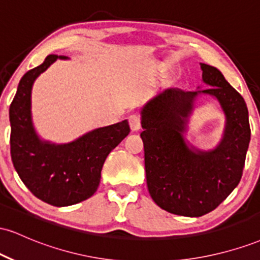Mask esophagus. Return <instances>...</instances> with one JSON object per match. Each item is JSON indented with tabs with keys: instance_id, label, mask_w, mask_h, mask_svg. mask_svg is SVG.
<instances>
[{
	"instance_id": "1",
	"label": "esophagus",
	"mask_w": 260,
	"mask_h": 260,
	"mask_svg": "<svg viewBox=\"0 0 260 260\" xmlns=\"http://www.w3.org/2000/svg\"><path fill=\"white\" fill-rule=\"evenodd\" d=\"M128 122H129L131 129H132L133 132H137V131L140 129V126H142V120H140L139 115H137V113L131 115L129 117H128Z\"/></svg>"
}]
</instances>
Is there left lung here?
<instances>
[{"instance_id":"8db88e82","label":"left lung","mask_w":260,"mask_h":260,"mask_svg":"<svg viewBox=\"0 0 260 260\" xmlns=\"http://www.w3.org/2000/svg\"><path fill=\"white\" fill-rule=\"evenodd\" d=\"M201 70L203 83L210 88H168L140 112L149 193L161 209L189 217L210 213L237 187L250 140L248 109L240 92L217 68L201 63ZM201 94L213 96L225 116L222 139L209 151L185 139L187 121Z\"/></svg>"}]
</instances>
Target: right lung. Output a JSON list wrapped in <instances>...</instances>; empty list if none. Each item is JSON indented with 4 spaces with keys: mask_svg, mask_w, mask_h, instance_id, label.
Returning <instances> with one entry per match:
<instances>
[{
    "mask_svg": "<svg viewBox=\"0 0 260 260\" xmlns=\"http://www.w3.org/2000/svg\"><path fill=\"white\" fill-rule=\"evenodd\" d=\"M67 56L49 55L20 79L10 106L11 156L20 180L37 198L55 205L77 204L96 192L107 155L129 133L124 120L95 128L73 142L56 144L41 139L31 116L32 85L57 59Z\"/></svg>",
    "mask_w": 260,
    "mask_h": 260,
    "instance_id": "obj_1",
    "label": "right lung"
}]
</instances>
